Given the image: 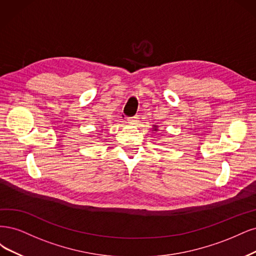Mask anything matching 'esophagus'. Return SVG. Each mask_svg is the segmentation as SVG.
<instances>
[{
    "instance_id": "1",
    "label": "esophagus",
    "mask_w": 256,
    "mask_h": 256,
    "mask_svg": "<svg viewBox=\"0 0 256 256\" xmlns=\"http://www.w3.org/2000/svg\"><path fill=\"white\" fill-rule=\"evenodd\" d=\"M138 116H133V117H128V122L130 123V124H135V123L138 122Z\"/></svg>"
}]
</instances>
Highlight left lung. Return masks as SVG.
Segmentation results:
<instances>
[{
	"mask_svg": "<svg viewBox=\"0 0 256 256\" xmlns=\"http://www.w3.org/2000/svg\"><path fill=\"white\" fill-rule=\"evenodd\" d=\"M154 130H158V128H154Z\"/></svg>",
	"mask_w": 256,
	"mask_h": 256,
	"instance_id": "obj_1",
	"label": "left lung"
}]
</instances>
